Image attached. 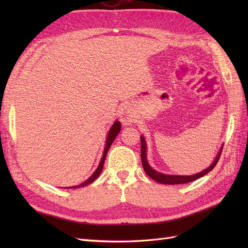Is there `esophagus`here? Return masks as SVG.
<instances>
[{
    "instance_id": "34e87169",
    "label": "esophagus",
    "mask_w": 248,
    "mask_h": 248,
    "mask_svg": "<svg viewBox=\"0 0 248 248\" xmlns=\"http://www.w3.org/2000/svg\"><path fill=\"white\" fill-rule=\"evenodd\" d=\"M120 120L124 125H129L134 121V116L131 112L129 108H124L121 112V116H120Z\"/></svg>"
}]
</instances>
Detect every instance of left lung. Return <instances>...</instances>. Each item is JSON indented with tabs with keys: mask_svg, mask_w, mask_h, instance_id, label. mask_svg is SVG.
Returning a JSON list of instances; mask_svg holds the SVG:
<instances>
[{
	"mask_svg": "<svg viewBox=\"0 0 248 248\" xmlns=\"http://www.w3.org/2000/svg\"><path fill=\"white\" fill-rule=\"evenodd\" d=\"M140 144H141V150H140L141 164H143L145 172L151 179H154L155 181L162 183V184H183V183L192 182L194 180H196V179L202 178V176L205 175V173L211 171L215 167V165H217V163L220 156V154H222V149H223V146H222L220 147L219 151L217 152V156H215L214 161L212 162V164L210 165L208 168H205V170H203L202 171L197 172V173H195V175H191V176H179V175H168V173H163V172L156 171L155 170H154V168L149 165L148 160H147V143H146L145 138L143 135L140 136Z\"/></svg>",
	"mask_w": 248,
	"mask_h": 248,
	"instance_id": "8db88e82",
	"label": "left lung"
}]
</instances>
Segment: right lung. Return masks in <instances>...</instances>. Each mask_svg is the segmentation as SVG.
<instances>
[{"instance_id":"obj_1","label":"right lung","mask_w":248,"mask_h":248,"mask_svg":"<svg viewBox=\"0 0 248 248\" xmlns=\"http://www.w3.org/2000/svg\"><path fill=\"white\" fill-rule=\"evenodd\" d=\"M121 130V124L120 121L116 120L115 123L112 124V127H110L108 133V136H107V140H105V147H104V151H103V155H102V157H101V161H100L99 163V166L97 167V170H94V172L93 173V175L89 177L86 181L82 182L81 184H78V186H69V188H78V187H83V186H88V184L93 183L96 179L99 177L100 173H101L102 170H103V165H104V161H105V157H107V155H108V151L109 149L110 145L113 144L114 140L116 139V136H117L120 132Z\"/></svg>"}]
</instances>
